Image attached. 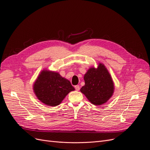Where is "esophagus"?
Segmentation results:
<instances>
[{"instance_id": "1", "label": "esophagus", "mask_w": 150, "mask_h": 150, "mask_svg": "<svg viewBox=\"0 0 150 150\" xmlns=\"http://www.w3.org/2000/svg\"><path fill=\"white\" fill-rule=\"evenodd\" d=\"M75 89H76V91H79V89H80V87H79V85H76V86H75Z\"/></svg>"}]
</instances>
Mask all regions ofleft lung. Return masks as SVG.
I'll list each match as a JSON object with an SVG mask.
<instances>
[{
	"label": "left lung",
	"mask_w": 150,
	"mask_h": 150,
	"mask_svg": "<svg viewBox=\"0 0 150 150\" xmlns=\"http://www.w3.org/2000/svg\"><path fill=\"white\" fill-rule=\"evenodd\" d=\"M85 85L80 91L89 102L100 106L108 101L115 91V84L106 66L99 62L98 67L89 68L84 76Z\"/></svg>",
	"instance_id": "obj_1"
}]
</instances>
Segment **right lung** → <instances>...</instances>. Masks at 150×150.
I'll list each match as a JSON object with an SVG mask.
<instances>
[{
  "mask_svg": "<svg viewBox=\"0 0 150 150\" xmlns=\"http://www.w3.org/2000/svg\"><path fill=\"white\" fill-rule=\"evenodd\" d=\"M75 89L70 81L56 71L43 69L33 84V91L39 101L49 106H56Z\"/></svg>",
  "mask_w": 150,
  "mask_h": 150,
  "instance_id": "add662e5",
  "label": "right lung"
}]
</instances>
